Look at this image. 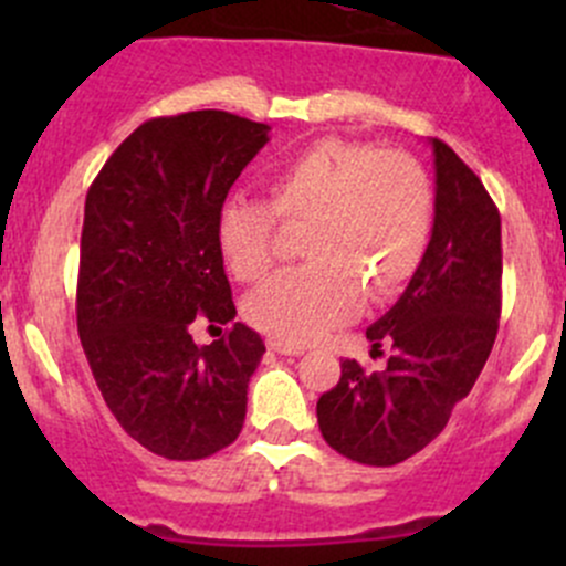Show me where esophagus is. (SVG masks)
<instances>
[{"label":"esophagus","mask_w":566,"mask_h":566,"mask_svg":"<svg viewBox=\"0 0 566 566\" xmlns=\"http://www.w3.org/2000/svg\"><path fill=\"white\" fill-rule=\"evenodd\" d=\"M268 350L279 353V356H301V353H304V347L287 345V342H279V339H268Z\"/></svg>","instance_id":"esophagus-1"}]
</instances>
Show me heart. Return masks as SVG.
I'll use <instances>...</instances> for the list:
<instances>
[{
  "label": "heart",
  "mask_w": 566,
  "mask_h": 566,
  "mask_svg": "<svg viewBox=\"0 0 566 566\" xmlns=\"http://www.w3.org/2000/svg\"><path fill=\"white\" fill-rule=\"evenodd\" d=\"M262 199H227L216 247L238 282H260L276 262L284 228L306 230L310 265L284 271L243 301L262 334L310 345L369 304L402 293L424 260L436 193L413 156L347 139H319L262 177Z\"/></svg>",
  "instance_id": "heart-1"
}]
</instances>
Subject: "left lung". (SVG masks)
<instances>
[{
	"instance_id": "left-lung-1",
	"label": "left lung",
	"mask_w": 566,
	"mask_h": 566,
	"mask_svg": "<svg viewBox=\"0 0 566 566\" xmlns=\"http://www.w3.org/2000/svg\"><path fill=\"white\" fill-rule=\"evenodd\" d=\"M436 219L424 260L405 293L367 328L373 350L391 347L384 373L342 361V378L317 399L325 443L364 465L413 458L447 427L476 384L501 317V216L482 180L441 139Z\"/></svg>"
}]
</instances>
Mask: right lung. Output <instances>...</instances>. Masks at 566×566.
Masks as SVG:
<instances>
[{"label":"right lung","instance_id":"obj_1","mask_svg":"<svg viewBox=\"0 0 566 566\" xmlns=\"http://www.w3.org/2000/svg\"><path fill=\"white\" fill-rule=\"evenodd\" d=\"M271 125L202 108L142 123L84 202L76 317L93 378L125 432L167 460L230 447L265 345L249 325L197 345L188 325L235 319L216 213Z\"/></svg>","mask_w":566,"mask_h":566}]
</instances>
